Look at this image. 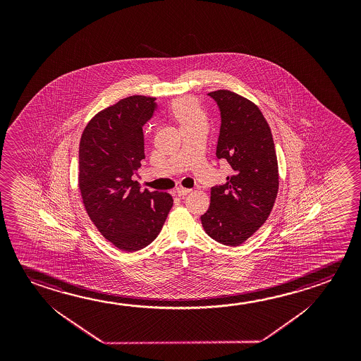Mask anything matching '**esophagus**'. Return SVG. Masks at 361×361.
Listing matches in <instances>:
<instances>
[{"label": "esophagus", "instance_id": "esophagus-1", "mask_svg": "<svg viewBox=\"0 0 361 361\" xmlns=\"http://www.w3.org/2000/svg\"><path fill=\"white\" fill-rule=\"evenodd\" d=\"M175 192H176V195L180 196V197H181V196L188 195V194H189V192H191V190L183 189V188H178V189H176V191H175Z\"/></svg>", "mask_w": 361, "mask_h": 361}]
</instances>
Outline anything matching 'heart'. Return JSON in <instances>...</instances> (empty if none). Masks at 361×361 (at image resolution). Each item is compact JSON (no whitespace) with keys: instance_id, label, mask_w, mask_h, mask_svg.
Segmentation results:
<instances>
[{"instance_id":"heart-1","label":"heart","mask_w":361,"mask_h":361,"mask_svg":"<svg viewBox=\"0 0 361 361\" xmlns=\"http://www.w3.org/2000/svg\"><path fill=\"white\" fill-rule=\"evenodd\" d=\"M171 113L178 121L180 127L189 124L207 123V114L204 109L196 99L190 97L173 102Z\"/></svg>"}]
</instances>
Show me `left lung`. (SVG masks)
Wrapping results in <instances>:
<instances>
[{"label": "left lung", "mask_w": 361, "mask_h": 361, "mask_svg": "<svg viewBox=\"0 0 361 361\" xmlns=\"http://www.w3.org/2000/svg\"><path fill=\"white\" fill-rule=\"evenodd\" d=\"M220 112L216 157L231 165L224 185L212 188L210 207L201 215L207 235L237 247L264 224L278 192L277 154L272 132L255 103L233 93H209Z\"/></svg>", "instance_id": "left-lung-1"}]
</instances>
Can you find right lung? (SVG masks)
Wrapping results in <instances>:
<instances>
[{
	"label": "right lung",
	"mask_w": 361,
	"mask_h": 361,
	"mask_svg": "<svg viewBox=\"0 0 361 361\" xmlns=\"http://www.w3.org/2000/svg\"><path fill=\"white\" fill-rule=\"evenodd\" d=\"M156 98L132 95L98 113L79 146V189L89 218L106 240L124 252L147 247L159 235L172 196L141 191L132 180L145 159L143 126Z\"/></svg>",
	"instance_id": "obj_1"
}]
</instances>
